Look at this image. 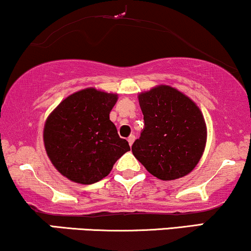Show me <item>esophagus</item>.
Wrapping results in <instances>:
<instances>
[{
  "label": "esophagus",
  "mask_w": 251,
  "mask_h": 251,
  "mask_svg": "<svg viewBox=\"0 0 251 251\" xmlns=\"http://www.w3.org/2000/svg\"><path fill=\"white\" fill-rule=\"evenodd\" d=\"M135 141V136L134 135H130V136L128 137V142H129V146H132V143H134Z\"/></svg>",
  "instance_id": "esophagus-1"
}]
</instances>
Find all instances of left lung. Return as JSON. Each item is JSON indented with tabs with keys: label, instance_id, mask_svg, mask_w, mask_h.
<instances>
[{
	"label": "left lung",
	"instance_id": "left-lung-1",
	"mask_svg": "<svg viewBox=\"0 0 251 251\" xmlns=\"http://www.w3.org/2000/svg\"><path fill=\"white\" fill-rule=\"evenodd\" d=\"M144 128L132 154L155 177L172 181L188 175L201 160L207 126L196 103L169 85L138 95Z\"/></svg>",
	"mask_w": 251,
	"mask_h": 251
}]
</instances>
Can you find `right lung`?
Returning <instances> with one entry per match:
<instances>
[{"label": "right lung", "instance_id": "add662e5", "mask_svg": "<svg viewBox=\"0 0 251 251\" xmlns=\"http://www.w3.org/2000/svg\"><path fill=\"white\" fill-rule=\"evenodd\" d=\"M116 94L87 88L64 99L49 115L43 129L47 155L70 181L93 184L130 150L110 119Z\"/></svg>", "mask_w": 251, "mask_h": 251}]
</instances>
